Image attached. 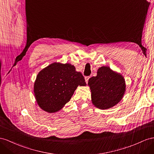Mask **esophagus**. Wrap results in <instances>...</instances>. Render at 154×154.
I'll list each match as a JSON object with an SVG mask.
<instances>
[{"label": "esophagus", "instance_id": "esophagus-1", "mask_svg": "<svg viewBox=\"0 0 154 154\" xmlns=\"http://www.w3.org/2000/svg\"><path fill=\"white\" fill-rule=\"evenodd\" d=\"M89 78H90V77H89V76H86V77H85V81H86V83H87V82H88Z\"/></svg>", "mask_w": 154, "mask_h": 154}]
</instances>
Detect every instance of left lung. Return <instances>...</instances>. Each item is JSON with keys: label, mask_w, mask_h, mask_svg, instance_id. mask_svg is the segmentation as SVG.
<instances>
[{"label": "left lung", "mask_w": 154, "mask_h": 154, "mask_svg": "<svg viewBox=\"0 0 154 154\" xmlns=\"http://www.w3.org/2000/svg\"><path fill=\"white\" fill-rule=\"evenodd\" d=\"M88 84L91 90L92 103L101 109L116 105L125 90L124 77L107 66L98 69L97 75L90 78Z\"/></svg>", "instance_id": "1"}]
</instances>
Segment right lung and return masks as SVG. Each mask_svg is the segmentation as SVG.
I'll return each instance as SVG.
<instances>
[{"instance_id":"right-lung-1","label":"right lung","mask_w":154,"mask_h":154,"mask_svg":"<svg viewBox=\"0 0 154 154\" xmlns=\"http://www.w3.org/2000/svg\"><path fill=\"white\" fill-rule=\"evenodd\" d=\"M79 85L86 83L74 66L54 62L38 74L34 86L35 97L43 111L55 112L70 100Z\"/></svg>"}]
</instances>
